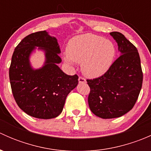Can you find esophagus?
<instances>
[{
	"label": "esophagus",
	"mask_w": 151,
	"mask_h": 151,
	"mask_svg": "<svg viewBox=\"0 0 151 151\" xmlns=\"http://www.w3.org/2000/svg\"><path fill=\"white\" fill-rule=\"evenodd\" d=\"M79 83H86V80L84 77H79Z\"/></svg>",
	"instance_id": "1"
}]
</instances>
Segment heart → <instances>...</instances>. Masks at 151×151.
Here are the masks:
<instances>
[{
	"label": "heart",
	"mask_w": 151,
	"mask_h": 151,
	"mask_svg": "<svg viewBox=\"0 0 151 151\" xmlns=\"http://www.w3.org/2000/svg\"><path fill=\"white\" fill-rule=\"evenodd\" d=\"M115 55V48L112 42L87 33L70 41L64 59L69 63H82V70L85 75L98 77L109 69Z\"/></svg>",
	"instance_id": "1"
}]
</instances>
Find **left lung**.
Segmentation results:
<instances>
[{
  "instance_id": "8db88e82",
  "label": "left lung",
  "mask_w": 151,
  "mask_h": 151,
  "mask_svg": "<svg viewBox=\"0 0 151 151\" xmlns=\"http://www.w3.org/2000/svg\"><path fill=\"white\" fill-rule=\"evenodd\" d=\"M109 34L121 55L101 77L87 80L91 112L104 119L119 118L134 106L143 80L140 58L136 47L119 32Z\"/></svg>"
}]
</instances>
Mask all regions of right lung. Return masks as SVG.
Wrapping results in <instances>:
<instances>
[{"mask_svg": "<svg viewBox=\"0 0 151 151\" xmlns=\"http://www.w3.org/2000/svg\"><path fill=\"white\" fill-rule=\"evenodd\" d=\"M36 46L45 51L46 61L34 70L29 56ZM60 47L57 39L45 30L25 36L16 47L9 67L12 93L18 106L36 118L51 119L61 113L68 94L78 84V76L65 74L58 63Z\"/></svg>", "mask_w": 151, "mask_h": 151, "instance_id": "1", "label": "right lung"}]
</instances>
